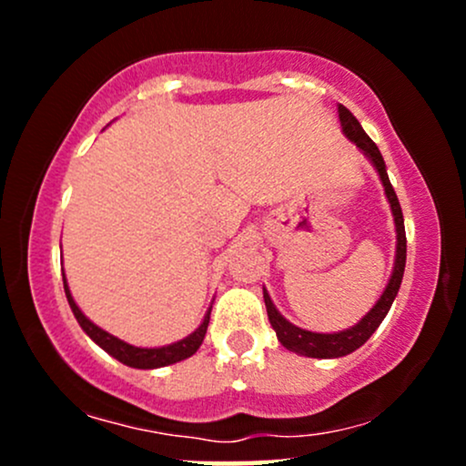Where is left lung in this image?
I'll list each match as a JSON object with an SVG mask.
<instances>
[{"label": "left lung", "mask_w": 466, "mask_h": 466, "mask_svg": "<svg viewBox=\"0 0 466 466\" xmlns=\"http://www.w3.org/2000/svg\"><path fill=\"white\" fill-rule=\"evenodd\" d=\"M337 111H339V122H341V131H344V136L349 137V140L355 144V147L360 148L368 159H370L374 170L379 173V179H381L383 190H386V197L390 203V210H392V217H394V228H397V254H394L392 274H390L388 285L383 289L381 298H379L377 304H374L370 311L363 315L355 326H350V329L346 330H339V333H313V330H304L300 326L291 324L287 318H282L280 311L276 309V304L271 302L267 289H263L267 315H269V322L274 326L278 341H280L287 350L296 352V355L315 357V360H335V357L350 355L352 350H357L360 346H363L368 339H370V335L379 329V324L383 322V318L388 315L390 307H392L394 298H397L400 280H403V271H405V254H408L403 212H400L397 192H394L392 184H390L383 155L377 148V144L368 137V133L361 129L360 120H357V117L352 116L344 105L337 106Z\"/></svg>", "instance_id": "left-lung-1"}]
</instances>
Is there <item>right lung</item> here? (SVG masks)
<instances>
[{
    "instance_id": "right-lung-1",
    "label": "right lung",
    "mask_w": 466,
    "mask_h": 466,
    "mask_svg": "<svg viewBox=\"0 0 466 466\" xmlns=\"http://www.w3.org/2000/svg\"><path fill=\"white\" fill-rule=\"evenodd\" d=\"M63 289H66L69 309H72L74 318L78 319L80 329L92 337L100 349L109 352L114 360L125 363V366L129 368H140V370H153V368H164V366H170V363L188 360V357H192L197 350H199L203 337H206L208 324H210L212 307L208 309L206 315H203V322L199 324V329L192 330V333L188 337H184V339L175 341V344H168V346H159V349H137V346L127 344V341L117 339V337L106 333V330L100 329V326H96L87 315L80 311L78 304L74 302L72 293H69L66 274H63Z\"/></svg>"
}]
</instances>
